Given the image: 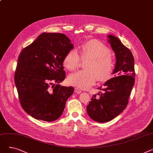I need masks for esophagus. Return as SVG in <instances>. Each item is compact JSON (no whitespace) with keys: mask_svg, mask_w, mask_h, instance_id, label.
I'll return each mask as SVG.
<instances>
[{"mask_svg":"<svg viewBox=\"0 0 153 153\" xmlns=\"http://www.w3.org/2000/svg\"><path fill=\"white\" fill-rule=\"evenodd\" d=\"M75 92H76L77 94H80V93H81L82 92V91L81 90V89H79V88H77V87H76L75 88Z\"/></svg>","mask_w":153,"mask_h":153,"instance_id":"1","label":"esophagus"}]
</instances>
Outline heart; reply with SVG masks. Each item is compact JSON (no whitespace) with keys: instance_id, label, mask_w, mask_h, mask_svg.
Segmentation results:
<instances>
[{"instance_id":"b5f03b06","label":"heart","mask_w":153,"mask_h":153,"mask_svg":"<svg viewBox=\"0 0 153 153\" xmlns=\"http://www.w3.org/2000/svg\"><path fill=\"white\" fill-rule=\"evenodd\" d=\"M78 51L79 55L76 51L70 50L63 59L64 66L71 71L79 68L81 59H88L85 65L87 69L68 77L71 85L87 89L94 85L99 78L100 81L110 78L115 68V62L110 49L105 45L98 39H91L79 46Z\"/></svg>"}]
</instances>
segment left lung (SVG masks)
Instances as JSON below:
<instances>
[{"mask_svg": "<svg viewBox=\"0 0 153 153\" xmlns=\"http://www.w3.org/2000/svg\"><path fill=\"white\" fill-rule=\"evenodd\" d=\"M108 42L116 55L115 68L111 78L99 87L102 92L94 95L87 106L89 116L94 121L105 123L113 120L125 109L134 84V57L120 39L108 35Z\"/></svg>", "mask_w": 153, "mask_h": 153, "instance_id": "left-lung-1", "label": "left lung"}]
</instances>
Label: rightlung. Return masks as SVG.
Listing matches in <instances>:
<instances>
[{
  "label": "right lung",
  "mask_w": 153,
  "mask_h": 153,
  "mask_svg": "<svg viewBox=\"0 0 153 153\" xmlns=\"http://www.w3.org/2000/svg\"><path fill=\"white\" fill-rule=\"evenodd\" d=\"M72 48L64 34L43 33L21 51L15 84L22 107L34 118L51 122L62 115L74 88L58 84L66 78L63 59Z\"/></svg>",
  "instance_id": "1"
}]
</instances>
